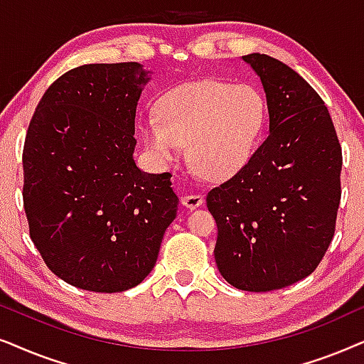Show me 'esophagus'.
Segmentation results:
<instances>
[{
  "label": "esophagus",
  "mask_w": 364,
  "mask_h": 364,
  "mask_svg": "<svg viewBox=\"0 0 364 364\" xmlns=\"http://www.w3.org/2000/svg\"><path fill=\"white\" fill-rule=\"evenodd\" d=\"M203 201H205L203 195H185V196H181L183 206L190 208V210H196L198 206L203 205Z\"/></svg>",
  "instance_id": "34e87169"
}]
</instances>
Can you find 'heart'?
<instances>
[{"label":"heart","mask_w":364,"mask_h":364,"mask_svg":"<svg viewBox=\"0 0 364 364\" xmlns=\"http://www.w3.org/2000/svg\"><path fill=\"white\" fill-rule=\"evenodd\" d=\"M264 121V98L253 85L203 80L164 95L159 113L144 114L139 132L158 161H171L188 144V159L196 173L225 179L248 164Z\"/></svg>","instance_id":"obj_1"}]
</instances>
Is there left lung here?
Returning a JSON list of instances; mask_svg holds the SVG:
<instances>
[{
	"mask_svg": "<svg viewBox=\"0 0 364 364\" xmlns=\"http://www.w3.org/2000/svg\"><path fill=\"white\" fill-rule=\"evenodd\" d=\"M243 61L266 93L269 133L248 164L208 193L218 225L215 259L243 291L306 278L334 235L341 200V146L324 101L296 71L268 55Z\"/></svg>",
	"mask_w": 364,
	"mask_h": 364,
	"instance_id": "obj_1",
	"label": "left lung"
}]
</instances>
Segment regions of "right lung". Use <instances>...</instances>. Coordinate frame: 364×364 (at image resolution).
I'll return each instance as SVG.
<instances>
[{
    "mask_svg": "<svg viewBox=\"0 0 364 364\" xmlns=\"http://www.w3.org/2000/svg\"><path fill=\"white\" fill-rule=\"evenodd\" d=\"M139 63L83 65L43 95L23 149L30 236L48 268L95 293L151 273L176 218L171 174L134 161V118L151 77Z\"/></svg>",
    "mask_w": 364,
    "mask_h": 364,
    "instance_id": "obj_1",
    "label": "right lung"
}]
</instances>
